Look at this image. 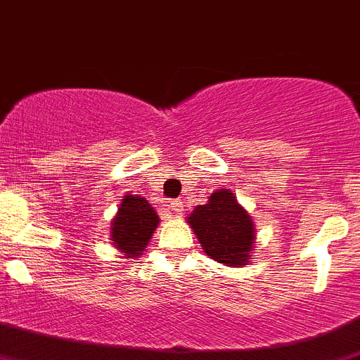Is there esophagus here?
Segmentation results:
<instances>
[{
  "mask_svg": "<svg viewBox=\"0 0 360 360\" xmlns=\"http://www.w3.org/2000/svg\"><path fill=\"white\" fill-rule=\"evenodd\" d=\"M169 207H172L173 213H176V214L184 210V206H181V202L179 201V199H176V201H169Z\"/></svg>",
  "mask_w": 360,
  "mask_h": 360,
  "instance_id": "1",
  "label": "esophagus"
}]
</instances>
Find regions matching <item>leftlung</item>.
Instances as JSON below:
<instances>
[{
    "label": "left lung",
    "mask_w": 360,
    "mask_h": 360,
    "mask_svg": "<svg viewBox=\"0 0 360 360\" xmlns=\"http://www.w3.org/2000/svg\"><path fill=\"white\" fill-rule=\"evenodd\" d=\"M187 224L211 260L227 266H244L251 262L257 237L253 218L231 188L214 191L206 205L194 207Z\"/></svg>",
    "instance_id": "left-lung-1"
}]
</instances>
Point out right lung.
Wrapping results in <instances>:
<instances>
[{"mask_svg":"<svg viewBox=\"0 0 360 360\" xmlns=\"http://www.w3.org/2000/svg\"><path fill=\"white\" fill-rule=\"evenodd\" d=\"M159 225L155 210L142 195L126 194L110 221V240L121 258H139L149 246Z\"/></svg>","mask_w":360,"mask_h":360,"instance_id":"add662e5","label":"right lung"}]
</instances>
